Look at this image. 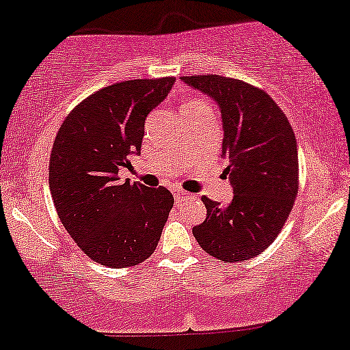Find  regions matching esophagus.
I'll use <instances>...</instances> for the list:
<instances>
[{"mask_svg": "<svg viewBox=\"0 0 350 350\" xmlns=\"http://www.w3.org/2000/svg\"><path fill=\"white\" fill-rule=\"evenodd\" d=\"M172 193H174L176 200H184V199H189V197H192V193H189L186 191H180V189H176V191H172Z\"/></svg>", "mask_w": 350, "mask_h": 350, "instance_id": "obj_1", "label": "esophagus"}]
</instances>
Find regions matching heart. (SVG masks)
<instances>
[{
	"label": "heart",
	"instance_id": "heart-1",
	"mask_svg": "<svg viewBox=\"0 0 350 350\" xmlns=\"http://www.w3.org/2000/svg\"><path fill=\"white\" fill-rule=\"evenodd\" d=\"M204 107H208L207 104L204 103V100H200V99H189V100H186V104H184L183 112L196 111V109H204Z\"/></svg>",
	"mask_w": 350,
	"mask_h": 350
}]
</instances>
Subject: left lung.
Returning <instances> with one entry per match:
<instances>
[{"label": "left lung", "mask_w": 350, "mask_h": 350, "mask_svg": "<svg viewBox=\"0 0 350 350\" xmlns=\"http://www.w3.org/2000/svg\"><path fill=\"white\" fill-rule=\"evenodd\" d=\"M217 103L221 112V158L233 200L202 197L207 218L192 233L205 252L225 262L247 260L271 246L298 192V151L292 125L259 88L220 75L180 78Z\"/></svg>", "instance_id": "left-lung-1"}]
</instances>
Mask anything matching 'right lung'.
I'll list each match as a JSON object with an SVG mask.
<instances>
[{
  "instance_id": "add662e5",
  "label": "right lung",
  "mask_w": 350,
  "mask_h": 350,
  "mask_svg": "<svg viewBox=\"0 0 350 350\" xmlns=\"http://www.w3.org/2000/svg\"><path fill=\"white\" fill-rule=\"evenodd\" d=\"M174 78L130 79L103 88L68 113L53 142L49 186L58 218L86 256L119 269L157 250L174 197L120 180V167L140 154L146 116Z\"/></svg>"
}]
</instances>
